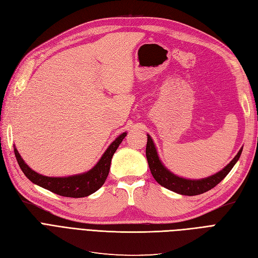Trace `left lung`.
<instances>
[{"mask_svg": "<svg viewBox=\"0 0 258 258\" xmlns=\"http://www.w3.org/2000/svg\"><path fill=\"white\" fill-rule=\"evenodd\" d=\"M241 153H242V148L236 155V157L233 158L228 165L218 173L207 178L197 179V181H195L194 179L192 181V179L178 177L173 173H171L169 170H167L165 167H163V165L159 160L157 152H156L153 140L151 139L150 136L147 135L146 158L154 178L161 186L166 187V188L175 191L177 194L185 195V196H196V195L204 194L210 189H212L213 187H215L222 181V179L225 178L226 175L230 172L232 167L235 166V163L238 161Z\"/></svg>", "mask_w": 258, "mask_h": 258, "instance_id": "8db88e82", "label": "left lung"}]
</instances>
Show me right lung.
Returning <instances> with one entry per match:
<instances>
[{
	"label": "right lung",
	"instance_id": "add662e5",
	"mask_svg": "<svg viewBox=\"0 0 258 258\" xmlns=\"http://www.w3.org/2000/svg\"><path fill=\"white\" fill-rule=\"evenodd\" d=\"M126 136L127 134L124 132V134H121L117 138L108 146L97 165L88 172L68 177H48L38 174L26 165V162L20 157L16 147L14 148V152L20 169L31 182L43 187L45 189L50 190L51 192L60 195V196L82 198L87 197L89 195L97 191L104 184L108 175V171H110L113 155Z\"/></svg>",
	"mask_w": 258,
	"mask_h": 258
}]
</instances>
